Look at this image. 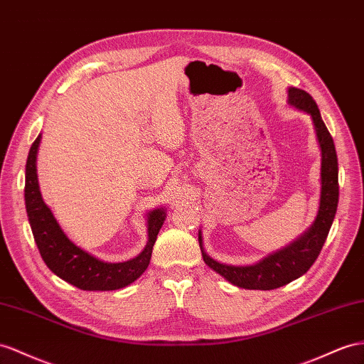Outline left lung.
<instances>
[{"mask_svg": "<svg viewBox=\"0 0 364 364\" xmlns=\"http://www.w3.org/2000/svg\"><path fill=\"white\" fill-rule=\"evenodd\" d=\"M289 102L312 117L315 134L321 147V197L318 215H316L312 228L301 238L254 266H228L215 262L204 252L200 232L198 241L204 263L238 287L271 291V289L282 287L306 274L318 258L335 218V212H337L338 160L333 139L321 119L318 106L309 93L291 87L289 89Z\"/></svg>", "mask_w": 364, "mask_h": 364, "instance_id": "8db88e82", "label": "left lung"}]
</instances>
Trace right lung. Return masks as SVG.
<instances>
[{"instance_id":"add662e5","label":"right lung","mask_w":364,"mask_h":364,"mask_svg":"<svg viewBox=\"0 0 364 364\" xmlns=\"http://www.w3.org/2000/svg\"><path fill=\"white\" fill-rule=\"evenodd\" d=\"M40 141L41 135L35 139L27 156L24 200L35 243L38 246L46 266L64 282L82 291H115V289L134 283L151 262L152 249L158 232L164 223L166 210L155 209L149 213V240L144 250L138 257L124 263L101 262L72 243L61 230L50 209L44 204L38 178H36V152H38Z\"/></svg>"}]
</instances>
